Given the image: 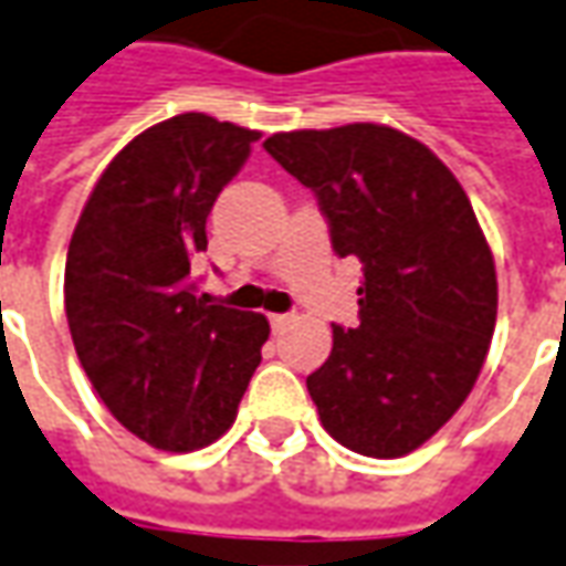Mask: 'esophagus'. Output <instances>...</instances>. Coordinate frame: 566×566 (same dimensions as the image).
I'll list each match as a JSON object with an SVG mask.
<instances>
[{
	"instance_id": "esophagus-1",
	"label": "esophagus",
	"mask_w": 566,
	"mask_h": 566,
	"mask_svg": "<svg viewBox=\"0 0 566 566\" xmlns=\"http://www.w3.org/2000/svg\"><path fill=\"white\" fill-rule=\"evenodd\" d=\"M268 321H271V327L280 329V327H286V324H290L292 317H290V314H271Z\"/></svg>"
}]
</instances>
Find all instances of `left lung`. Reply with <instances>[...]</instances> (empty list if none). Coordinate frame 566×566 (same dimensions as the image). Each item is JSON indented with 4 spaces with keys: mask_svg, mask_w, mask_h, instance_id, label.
Masks as SVG:
<instances>
[{
    "mask_svg": "<svg viewBox=\"0 0 566 566\" xmlns=\"http://www.w3.org/2000/svg\"><path fill=\"white\" fill-rule=\"evenodd\" d=\"M264 149L317 196L333 252L361 261L358 317L308 377L339 446L401 458L446 427L483 370L499 283L468 192L382 124L274 133Z\"/></svg>",
    "mask_w": 566,
    "mask_h": 566,
    "instance_id": "8db88e82",
    "label": "left lung"
}]
</instances>
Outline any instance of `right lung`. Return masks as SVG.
<instances>
[{"label": "right lung", "instance_id": "right-lung-1", "mask_svg": "<svg viewBox=\"0 0 566 566\" xmlns=\"http://www.w3.org/2000/svg\"><path fill=\"white\" fill-rule=\"evenodd\" d=\"M261 133L177 115L130 139L83 205L64 264L77 358L105 408L161 451L221 439L261 364L264 314L211 305L189 268Z\"/></svg>", "mask_w": 566, "mask_h": 566}]
</instances>
